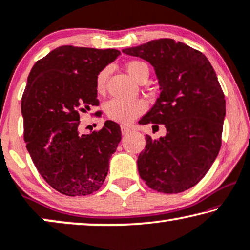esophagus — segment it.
Returning a JSON list of instances; mask_svg holds the SVG:
<instances>
[{"mask_svg": "<svg viewBox=\"0 0 250 250\" xmlns=\"http://www.w3.org/2000/svg\"><path fill=\"white\" fill-rule=\"evenodd\" d=\"M132 130V129L130 128V127H128V125H121V132H122V135H127V134H129V132H130Z\"/></svg>", "mask_w": 250, "mask_h": 250, "instance_id": "esophagus-1", "label": "esophagus"}]
</instances>
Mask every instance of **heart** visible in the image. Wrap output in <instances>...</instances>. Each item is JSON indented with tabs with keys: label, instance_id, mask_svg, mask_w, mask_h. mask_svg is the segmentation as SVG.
Segmentation results:
<instances>
[{
	"label": "heart",
	"instance_id": "heart-1",
	"mask_svg": "<svg viewBox=\"0 0 250 250\" xmlns=\"http://www.w3.org/2000/svg\"><path fill=\"white\" fill-rule=\"evenodd\" d=\"M125 71L129 75L131 76L135 81H138L142 74L144 72H148V68L146 64L143 62H130L125 65ZM108 71L104 69L99 73L96 80V89L97 92L102 94L105 90V83L106 79H107ZM146 109V103L142 99H137V101L132 102H125L121 101V99H111L107 104H106V113L112 120L119 122H131L132 120L137 118L144 113Z\"/></svg>",
	"mask_w": 250,
	"mask_h": 250
}]
</instances>
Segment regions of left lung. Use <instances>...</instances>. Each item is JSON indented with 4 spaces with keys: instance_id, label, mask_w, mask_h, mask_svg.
Here are the masks:
<instances>
[{
    "instance_id": "left-lung-1",
    "label": "left lung",
    "mask_w": 250,
    "mask_h": 250,
    "mask_svg": "<svg viewBox=\"0 0 250 250\" xmlns=\"http://www.w3.org/2000/svg\"><path fill=\"white\" fill-rule=\"evenodd\" d=\"M123 53L148 62L160 96L139 122L162 123L167 134L146 135L139 175L158 192L181 193L207 174L221 148L225 98L207 57L172 39L153 40Z\"/></svg>"
}]
</instances>
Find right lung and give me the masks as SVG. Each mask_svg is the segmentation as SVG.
Returning <instances> with one entry per match:
<instances>
[{
  "label": "right lung",
  "mask_w": 250,
  "mask_h": 250,
  "mask_svg": "<svg viewBox=\"0 0 250 250\" xmlns=\"http://www.w3.org/2000/svg\"><path fill=\"white\" fill-rule=\"evenodd\" d=\"M115 49L62 45L33 66L21 98L26 148L44 181L68 197L102 188L121 129L107 120L99 131L79 132L80 112L98 105L96 80L120 55Z\"/></svg>",
  "instance_id": "add662e5"
}]
</instances>
